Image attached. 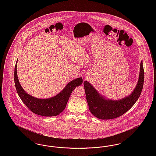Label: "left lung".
Listing matches in <instances>:
<instances>
[{"instance_id":"left-lung-1","label":"left lung","mask_w":156,"mask_h":156,"mask_svg":"<svg viewBox=\"0 0 156 156\" xmlns=\"http://www.w3.org/2000/svg\"><path fill=\"white\" fill-rule=\"evenodd\" d=\"M144 69L143 61L140 66V73L137 85L130 95L119 100H112L101 95L89 82L84 81L87 101L91 113L98 119H115L128 111L141 94L144 83Z\"/></svg>"}]
</instances>
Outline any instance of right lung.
<instances>
[{
    "mask_svg": "<svg viewBox=\"0 0 156 156\" xmlns=\"http://www.w3.org/2000/svg\"><path fill=\"white\" fill-rule=\"evenodd\" d=\"M17 60L15 68V83L16 89L23 102L35 114L43 116H54L59 115L66 107L69 98L76 87L82 83L81 77L76 78L67 83L65 88L54 97L47 99H40L27 94L19 81L17 73Z\"/></svg>",
    "mask_w": 156,
    "mask_h": 156,
    "instance_id": "1",
    "label": "right lung"
}]
</instances>
